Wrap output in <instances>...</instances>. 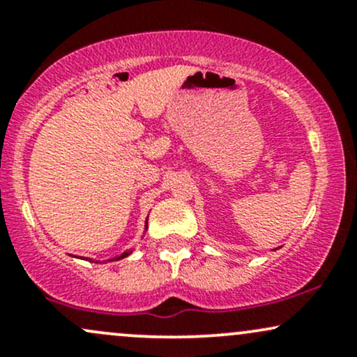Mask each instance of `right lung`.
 I'll return each mask as SVG.
<instances>
[{"label": "right lung", "instance_id": "1", "mask_svg": "<svg viewBox=\"0 0 357 357\" xmlns=\"http://www.w3.org/2000/svg\"><path fill=\"white\" fill-rule=\"evenodd\" d=\"M146 223H147V220H146ZM146 227H147V225H146ZM127 255H129V252H124V253H122V255H121V257H117V258H116V260H121V258H126Z\"/></svg>", "mask_w": 357, "mask_h": 357}]
</instances>
